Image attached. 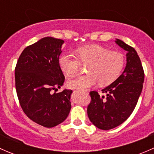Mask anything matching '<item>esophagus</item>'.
Wrapping results in <instances>:
<instances>
[{"instance_id": "1", "label": "esophagus", "mask_w": 154, "mask_h": 154, "mask_svg": "<svg viewBox=\"0 0 154 154\" xmlns=\"http://www.w3.org/2000/svg\"><path fill=\"white\" fill-rule=\"evenodd\" d=\"M78 91V89H74V92H76V91Z\"/></svg>"}]
</instances>
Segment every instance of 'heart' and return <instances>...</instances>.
<instances>
[{"instance_id":"b5f03b06","label":"heart","mask_w":154,"mask_h":154,"mask_svg":"<svg viewBox=\"0 0 154 154\" xmlns=\"http://www.w3.org/2000/svg\"><path fill=\"white\" fill-rule=\"evenodd\" d=\"M76 56L63 54L59 58V64L68 77H74L82 67L87 66L88 74L70 80L68 86L71 88L85 89L95 85L111 84L120 75L125 63V57L122 52L109 51L108 48L99 45H90L78 48Z\"/></svg>"}]
</instances>
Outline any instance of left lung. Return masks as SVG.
<instances>
[{
    "mask_svg": "<svg viewBox=\"0 0 154 154\" xmlns=\"http://www.w3.org/2000/svg\"><path fill=\"white\" fill-rule=\"evenodd\" d=\"M116 42L127 54V66L122 75L102 90L106 96L96 91L89 92L91 101L87 113L91 123L100 130H107L122 125L134 110L142 92L144 72L137 52L122 40Z\"/></svg>",
    "mask_w": 154,
    "mask_h": 154,
    "instance_id": "left-lung-1",
    "label": "left lung"
}]
</instances>
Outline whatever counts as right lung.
<instances>
[{"label": "right lung", "mask_w": 154, "mask_h": 154, "mask_svg": "<svg viewBox=\"0 0 154 154\" xmlns=\"http://www.w3.org/2000/svg\"><path fill=\"white\" fill-rule=\"evenodd\" d=\"M63 42L45 37L27 46L15 68V89L21 109L32 122L49 128L64 122L71 107V90L52 93L65 81L59 64Z\"/></svg>", "instance_id": "1"}]
</instances>
